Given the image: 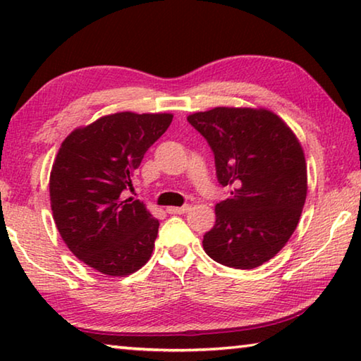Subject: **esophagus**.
Listing matches in <instances>:
<instances>
[{"mask_svg": "<svg viewBox=\"0 0 361 361\" xmlns=\"http://www.w3.org/2000/svg\"><path fill=\"white\" fill-rule=\"evenodd\" d=\"M188 210H189V205H185V207H169L167 213H170V215H183V213H186Z\"/></svg>", "mask_w": 361, "mask_h": 361, "instance_id": "1", "label": "esophagus"}]
</instances>
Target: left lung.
<instances>
[{"label":"left lung","mask_w":361,"mask_h":361,"mask_svg":"<svg viewBox=\"0 0 361 361\" xmlns=\"http://www.w3.org/2000/svg\"><path fill=\"white\" fill-rule=\"evenodd\" d=\"M215 154L229 197L216 205L205 253L219 264L253 269L274 258L295 232L307 195L301 145L267 109L215 108L188 118Z\"/></svg>","instance_id":"8db88e82"}]
</instances>
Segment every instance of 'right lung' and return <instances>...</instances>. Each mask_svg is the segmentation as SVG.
I'll return each instance as SVG.
<instances>
[{"instance_id":"add662e5","label":"right lung","mask_w":361,"mask_h":361,"mask_svg":"<svg viewBox=\"0 0 361 361\" xmlns=\"http://www.w3.org/2000/svg\"><path fill=\"white\" fill-rule=\"evenodd\" d=\"M172 114L116 113L65 138L49 191L54 221L73 255L106 276L122 277L148 262L159 221L138 199L132 180L145 152Z\"/></svg>"}]
</instances>
